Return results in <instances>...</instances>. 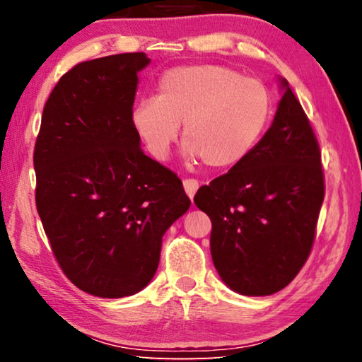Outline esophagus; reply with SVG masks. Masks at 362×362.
<instances>
[{
	"label": "esophagus",
	"instance_id": "1",
	"mask_svg": "<svg viewBox=\"0 0 362 362\" xmlns=\"http://www.w3.org/2000/svg\"><path fill=\"white\" fill-rule=\"evenodd\" d=\"M183 188H185V193L188 198L193 199L196 192H198V188H199V183L194 179H187V180H183Z\"/></svg>",
	"mask_w": 362,
	"mask_h": 362
}]
</instances>
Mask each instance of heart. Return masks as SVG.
Returning <instances> with one entry per match:
<instances>
[{"mask_svg":"<svg viewBox=\"0 0 362 362\" xmlns=\"http://www.w3.org/2000/svg\"><path fill=\"white\" fill-rule=\"evenodd\" d=\"M272 95L260 79L216 64L182 65L163 73L155 99L131 112V126L155 159H166L179 136L189 159L209 169L240 164L265 134Z\"/></svg>","mask_w":362,"mask_h":362,"instance_id":"obj_1","label":"heart"}]
</instances>
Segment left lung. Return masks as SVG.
<instances>
[{
	"label": "left lung",
	"mask_w": 362,
	"mask_h": 362,
	"mask_svg": "<svg viewBox=\"0 0 362 362\" xmlns=\"http://www.w3.org/2000/svg\"><path fill=\"white\" fill-rule=\"evenodd\" d=\"M272 126L250 155L201 187L220 279L241 296H272L302 269L324 199L320 145L284 78Z\"/></svg>",
	"instance_id": "1"
}]
</instances>
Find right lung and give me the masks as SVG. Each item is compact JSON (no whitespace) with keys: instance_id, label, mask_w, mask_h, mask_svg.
Wrapping results in <instances>:
<instances>
[{"instance_id":"1","label":"right lung","mask_w":362,"mask_h":362,"mask_svg":"<svg viewBox=\"0 0 362 362\" xmlns=\"http://www.w3.org/2000/svg\"><path fill=\"white\" fill-rule=\"evenodd\" d=\"M144 52L65 73L42 110L33 164L36 209L52 252L90 296H134L155 276L163 236L188 211L174 173L146 156L131 126Z\"/></svg>"}]
</instances>
